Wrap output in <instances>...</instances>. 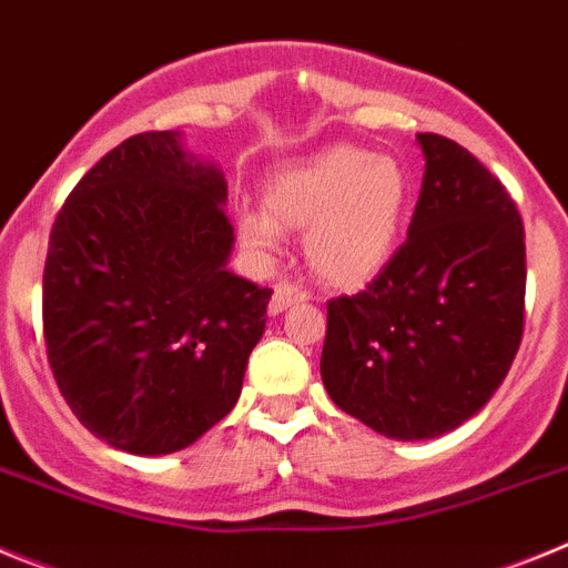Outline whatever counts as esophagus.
<instances>
[{
    "mask_svg": "<svg viewBox=\"0 0 568 568\" xmlns=\"http://www.w3.org/2000/svg\"><path fill=\"white\" fill-rule=\"evenodd\" d=\"M310 295L304 293L301 287H295V284H290V281H281V284H275V293H273V301H270V315H281L287 307H293V304H298V301H307Z\"/></svg>",
    "mask_w": 568,
    "mask_h": 568,
    "instance_id": "esophagus-1",
    "label": "esophagus"
}]
</instances>
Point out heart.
Here are the masks:
<instances>
[{
    "label": "heart",
    "instance_id": "1",
    "mask_svg": "<svg viewBox=\"0 0 568 568\" xmlns=\"http://www.w3.org/2000/svg\"><path fill=\"white\" fill-rule=\"evenodd\" d=\"M413 179L393 155L338 144L278 170L264 190L267 213L239 215L253 255H275L284 230H307L304 253L321 281L358 290L378 278L398 247Z\"/></svg>",
    "mask_w": 568,
    "mask_h": 568
}]
</instances>
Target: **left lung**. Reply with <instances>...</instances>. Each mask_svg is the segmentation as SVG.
<instances>
[{"mask_svg": "<svg viewBox=\"0 0 568 568\" xmlns=\"http://www.w3.org/2000/svg\"><path fill=\"white\" fill-rule=\"evenodd\" d=\"M426 170L406 244L358 295L327 304L321 381L395 440L458 429L498 393L524 335L520 213L484 164L418 133Z\"/></svg>", "mask_w": 568, "mask_h": 568, "instance_id": "left-lung-1", "label": "left lung"}]
</instances>
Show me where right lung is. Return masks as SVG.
Returning <instances> with one entry per match:
<instances>
[{
    "label": "right lung",
    "mask_w": 568,
    "mask_h": 568,
    "mask_svg": "<svg viewBox=\"0 0 568 568\" xmlns=\"http://www.w3.org/2000/svg\"><path fill=\"white\" fill-rule=\"evenodd\" d=\"M222 168L179 130L139 133L57 215L42 281L44 344L64 400L130 455H170L235 406L273 290L227 270Z\"/></svg>",
    "instance_id": "right-lung-1"
}]
</instances>
